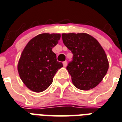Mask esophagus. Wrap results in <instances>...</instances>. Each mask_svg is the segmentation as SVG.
<instances>
[{"label": "esophagus", "mask_w": 122, "mask_h": 122, "mask_svg": "<svg viewBox=\"0 0 122 122\" xmlns=\"http://www.w3.org/2000/svg\"><path fill=\"white\" fill-rule=\"evenodd\" d=\"M63 66H64L65 67H66V65H67V62H66V61H63Z\"/></svg>", "instance_id": "34e87169"}]
</instances>
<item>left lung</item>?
Returning <instances> with one entry per match:
<instances>
[{"label":"left lung","instance_id":"1","mask_svg":"<svg viewBox=\"0 0 122 122\" xmlns=\"http://www.w3.org/2000/svg\"><path fill=\"white\" fill-rule=\"evenodd\" d=\"M62 40L73 54L66 69L73 85L81 90L96 87L109 68L107 57L100 43L86 33L62 34Z\"/></svg>","mask_w":122,"mask_h":122}]
</instances>
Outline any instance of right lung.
I'll return each instance as SVG.
<instances>
[{
    "label": "right lung",
    "mask_w": 122,
    "mask_h": 122,
    "mask_svg": "<svg viewBox=\"0 0 122 122\" xmlns=\"http://www.w3.org/2000/svg\"><path fill=\"white\" fill-rule=\"evenodd\" d=\"M60 38L59 34H39L29 41L22 52L18 71L25 85L33 92L46 90L57 70L63 66L52 51Z\"/></svg>",
    "instance_id": "add662e5"
}]
</instances>
